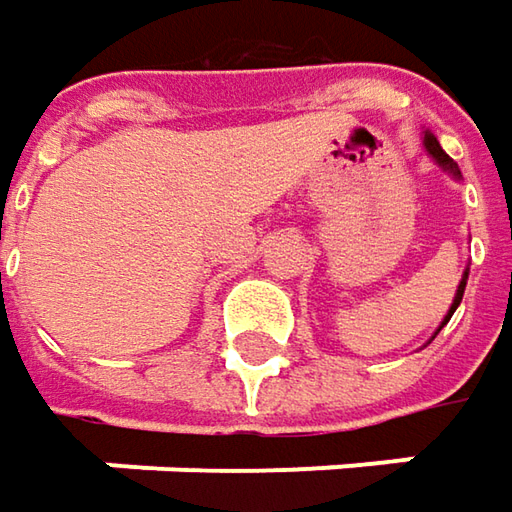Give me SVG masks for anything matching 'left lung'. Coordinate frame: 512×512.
<instances>
[{
  "mask_svg": "<svg viewBox=\"0 0 512 512\" xmlns=\"http://www.w3.org/2000/svg\"><path fill=\"white\" fill-rule=\"evenodd\" d=\"M424 148H427V154H430L435 163L444 168L447 174H453L456 180H461V171H458V166H456V163H453V157H450V154H447V151H444V148L438 145V140H435V134H430V131H424ZM467 275H470V269H464V275H461V280H458L456 298H453V303H450V309H447V315H444V321H441V326H438V329H435V332H433V338H435V335H438V332H441V329H444V326H447V321L453 318V312H456L458 303H461V298H464V289H467ZM433 338H430V341H433ZM430 341H427V344H430Z\"/></svg>",
  "mask_w": 512,
  "mask_h": 512,
  "instance_id": "8db88e82",
  "label": "left lung"
}]
</instances>
